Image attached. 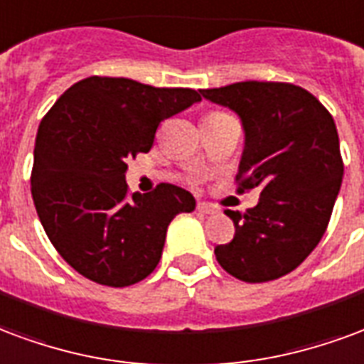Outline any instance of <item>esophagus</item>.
I'll list each match as a JSON object with an SVG mask.
<instances>
[{
  "instance_id": "1",
  "label": "esophagus",
  "mask_w": 364,
  "mask_h": 364,
  "mask_svg": "<svg viewBox=\"0 0 364 364\" xmlns=\"http://www.w3.org/2000/svg\"><path fill=\"white\" fill-rule=\"evenodd\" d=\"M198 211L203 215H217L219 213V209L215 208V205H211V203H205V201H201V203H198Z\"/></svg>"
}]
</instances>
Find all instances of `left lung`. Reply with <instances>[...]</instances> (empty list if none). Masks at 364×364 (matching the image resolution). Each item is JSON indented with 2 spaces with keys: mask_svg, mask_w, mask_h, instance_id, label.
I'll return each instance as SVG.
<instances>
[{
  "mask_svg": "<svg viewBox=\"0 0 364 364\" xmlns=\"http://www.w3.org/2000/svg\"><path fill=\"white\" fill-rule=\"evenodd\" d=\"M200 92L240 118L238 190H259L256 208L225 211L237 230L215 248V258L246 283L279 279L306 259L330 223L343 178L333 118L291 83L244 81Z\"/></svg>",
  "mask_w": 364,
  "mask_h": 364,
  "instance_id": "8db88e82",
  "label": "left lung"
}]
</instances>
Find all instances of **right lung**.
I'll use <instances>...</instances> for the list:
<instances>
[{
    "instance_id": "add662e5",
    "label": "right lung",
    "mask_w": 364,
    "mask_h": 364,
    "mask_svg": "<svg viewBox=\"0 0 364 364\" xmlns=\"http://www.w3.org/2000/svg\"><path fill=\"white\" fill-rule=\"evenodd\" d=\"M200 100L193 89L95 75L71 85L42 118L34 208L50 242L83 277L108 287L145 279L172 219L196 209L192 193L172 184L127 196L126 163L151 149L164 118Z\"/></svg>"
}]
</instances>
